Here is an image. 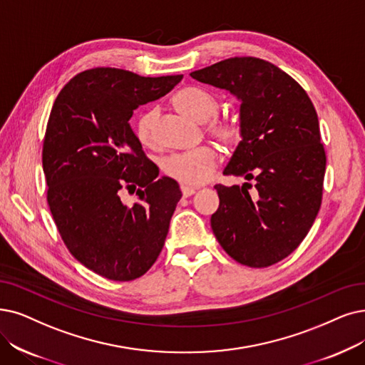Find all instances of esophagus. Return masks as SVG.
Segmentation results:
<instances>
[{
	"mask_svg": "<svg viewBox=\"0 0 365 365\" xmlns=\"http://www.w3.org/2000/svg\"><path fill=\"white\" fill-rule=\"evenodd\" d=\"M181 193L184 197H190L192 195L196 193V188L192 187H187V185H181Z\"/></svg>",
	"mask_w": 365,
	"mask_h": 365,
	"instance_id": "obj_1",
	"label": "esophagus"
}]
</instances>
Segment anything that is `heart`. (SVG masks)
Instances as JSON below:
<instances>
[{
	"instance_id": "1",
	"label": "heart",
	"mask_w": 365,
	"mask_h": 365,
	"mask_svg": "<svg viewBox=\"0 0 365 365\" xmlns=\"http://www.w3.org/2000/svg\"><path fill=\"white\" fill-rule=\"evenodd\" d=\"M173 106L187 118L196 123H205V133L225 148H232L242 138L241 124L230 116H218L220 103L208 91L197 86H185L172 98ZM158 110L155 108L145 110L135 123V135L143 147H154L157 143L155 128ZM217 163V154L210 147H200L192 151L177 153L163 160V172L169 178L184 185H200L212 173Z\"/></svg>"
}]
</instances>
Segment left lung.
<instances>
[{
  "instance_id": "obj_1",
  "label": "left lung",
  "mask_w": 365,
  "mask_h": 365,
  "mask_svg": "<svg viewBox=\"0 0 365 365\" xmlns=\"http://www.w3.org/2000/svg\"><path fill=\"white\" fill-rule=\"evenodd\" d=\"M190 76L241 98L242 140L223 173L247 182L214 185V235L240 264L271 267L298 249L322 203L327 154L316 109L294 78L260 58H227Z\"/></svg>"
}]
</instances>
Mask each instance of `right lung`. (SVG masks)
I'll return each mask as SVG.
<instances>
[{
    "instance_id": "add662e5",
    "label": "right lung",
    "mask_w": 365,
    "mask_h": 365,
    "mask_svg": "<svg viewBox=\"0 0 365 365\" xmlns=\"http://www.w3.org/2000/svg\"><path fill=\"white\" fill-rule=\"evenodd\" d=\"M181 79L96 67L55 98L41 153L48 205L68 252L105 279H139L165 245L182 195L177 181L157 178L128 120ZM125 190L138 196L133 206L120 199Z\"/></svg>"
}]
</instances>
